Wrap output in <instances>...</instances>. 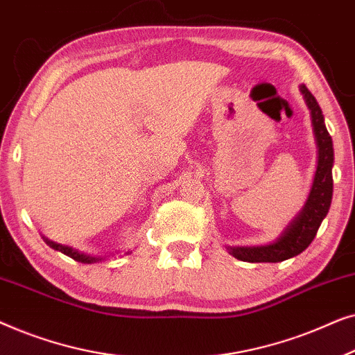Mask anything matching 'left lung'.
Listing matches in <instances>:
<instances>
[{"label": "left lung", "instance_id": "obj_1", "mask_svg": "<svg viewBox=\"0 0 355 355\" xmlns=\"http://www.w3.org/2000/svg\"><path fill=\"white\" fill-rule=\"evenodd\" d=\"M300 92H302L305 103H307L310 114H312L313 132L318 145L317 171H315L309 198L302 210L297 213V216L289 223V226L271 244L255 247H227L230 254L236 257L237 260L249 261V263H263V261L276 263V261L293 259L312 244L320 225L328 215L333 197V140L331 135L328 134L327 125H324L322 108L318 106L315 96L310 94L305 85H300Z\"/></svg>", "mask_w": 355, "mask_h": 355}]
</instances>
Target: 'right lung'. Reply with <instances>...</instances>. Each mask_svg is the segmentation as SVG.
Returning a JSON list of instances; mask_svg holds the SVG:
<instances>
[{"label": "right lung", "mask_w": 355, "mask_h": 355, "mask_svg": "<svg viewBox=\"0 0 355 355\" xmlns=\"http://www.w3.org/2000/svg\"><path fill=\"white\" fill-rule=\"evenodd\" d=\"M45 242L51 247V249L60 250L61 254L71 257V259H74L76 261H80V263H95V261L101 260V257H90V255L80 254L79 250L72 249V247H67V245H62V244H56V242H53V241L45 239Z\"/></svg>", "instance_id": "1"}]
</instances>
